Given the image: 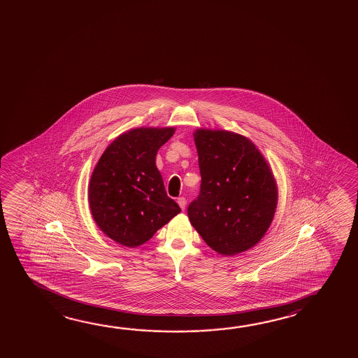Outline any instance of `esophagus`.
<instances>
[{
    "label": "esophagus",
    "mask_w": 358,
    "mask_h": 358,
    "mask_svg": "<svg viewBox=\"0 0 358 358\" xmlns=\"http://www.w3.org/2000/svg\"><path fill=\"white\" fill-rule=\"evenodd\" d=\"M177 203H178L180 207H181V210H185V208H186V205H187V201H186L185 197H178V199H177Z\"/></svg>",
    "instance_id": "esophagus-1"
}]
</instances>
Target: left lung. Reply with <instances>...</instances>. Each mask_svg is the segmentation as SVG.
<instances>
[{
	"mask_svg": "<svg viewBox=\"0 0 358 358\" xmlns=\"http://www.w3.org/2000/svg\"><path fill=\"white\" fill-rule=\"evenodd\" d=\"M201 191L189 222L213 251L235 256L257 245L275 216L278 191L270 166L245 136L197 129Z\"/></svg>",
	"mask_w": 358,
	"mask_h": 358,
	"instance_id": "1",
	"label": "left lung"
}]
</instances>
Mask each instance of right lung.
<instances>
[{
	"label": "right lung",
	"mask_w": 358,
	"mask_h": 358,
	"mask_svg": "<svg viewBox=\"0 0 358 358\" xmlns=\"http://www.w3.org/2000/svg\"><path fill=\"white\" fill-rule=\"evenodd\" d=\"M175 127H140L118 136L94 167L88 203L94 222L111 240L141 246L181 212L164 189L156 155Z\"/></svg>",
	"instance_id": "right-lung-1"
}]
</instances>
